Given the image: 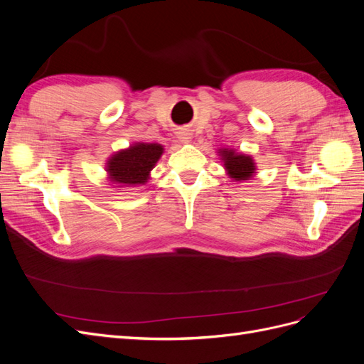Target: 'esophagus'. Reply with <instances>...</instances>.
I'll use <instances>...</instances> for the list:
<instances>
[{"instance_id":"34e87169","label":"esophagus","mask_w":364,"mask_h":364,"mask_svg":"<svg viewBox=\"0 0 364 364\" xmlns=\"http://www.w3.org/2000/svg\"><path fill=\"white\" fill-rule=\"evenodd\" d=\"M179 141L183 142V144H188V142H191V134H190V132H181V134H179Z\"/></svg>"}]
</instances>
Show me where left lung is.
Segmentation results:
<instances>
[{
	"instance_id": "8db88e82",
	"label": "left lung",
	"mask_w": 364,
	"mask_h": 364,
	"mask_svg": "<svg viewBox=\"0 0 364 364\" xmlns=\"http://www.w3.org/2000/svg\"><path fill=\"white\" fill-rule=\"evenodd\" d=\"M218 156L223 162L226 174L235 182L250 181L257 173V164L250 155L240 153L235 149L222 147L218 149Z\"/></svg>"
}]
</instances>
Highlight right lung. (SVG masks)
Masks as SVG:
<instances>
[{"instance_id": "add662e5", "label": "right lung", "mask_w": 364, "mask_h": 364, "mask_svg": "<svg viewBox=\"0 0 364 364\" xmlns=\"http://www.w3.org/2000/svg\"><path fill=\"white\" fill-rule=\"evenodd\" d=\"M162 153L164 146L158 142H135L115 151L105 165L107 181L117 188L146 185Z\"/></svg>"}]
</instances>
